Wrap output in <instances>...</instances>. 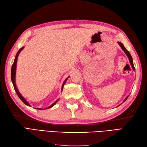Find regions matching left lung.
<instances>
[{"mask_svg":"<svg viewBox=\"0 0 147 147\" xmlns=\"http://www.w3.org/2000/svg\"><path fill=\"white\" fill-rule=\"evenodd\" d=\"M118 44L119 45H120V46L121 47V48L122 49V50L124 51V52L125 53V54H127V56H128V59H129V63H130V64H131V66H132V68H133V69H134V71L135 70V67H134V63H133V59H132V57H131V54H130V53H129L128 51L126 49V48L125 47V46H124V45L121 42H118ZM129 96V95L128 96H127L126 97V98L124 100V101H123V102L124 101H125L126 100H127V99L128 98V97Z\"/></svg>","mask_w":147,"mask_h":147,"instance_id":"left-lung-1","label":"left lung"}]
</instances>
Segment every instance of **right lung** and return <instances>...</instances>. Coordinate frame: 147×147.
I'll return each instance as SVG.
<instances>
[{"mask_svg":"<svg viewBox=\"0 0 147 147\" xmlns=\"http://www.w3.org/2000/svg\"><path fill=\"white\" fill-rule=\"evenodd\" d=\"M23 49H24V47H22V48H20V49L18 51V53H17L16 56V57H15V59H14V61H13V64H12V69H11V80H12V83H13V88H14V90H15V91H16V92L17 94H18V96L19 97V98L24 102V103L25 105H27V106H29V107H30V105L28 103V102H27V101L25 100V98H24V97L22 96V95L20 94V93H19V91H18V88H17L16 85V80H15V79H16V71L17 61H18V58L19 53H20V51H21ZM68 78H69V77H67V78H66V79L65 80H64V83H63V86H62V91H63V89L64 85V84L66 83V81H67ZM58 100H57V101H56L55 102H54V103H53L51 106H49V107L46 108V109H48V108H51V107H53V106H54V105H55V104L57 103V102L58 101ZM36 109H38V110H42L41 108H36ZM46 109H45V110H46Z\"/></svg>","mask_w":147,"mask_h":147,"instance_id":"right-lung-1","label":"right lung"}]
</instances>
